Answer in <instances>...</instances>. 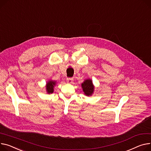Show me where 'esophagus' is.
<instances>
[{
	"label": "esophagus",
	"mask_w": 151,
	"mask_h": 151,
	"mask_svg": "<svg viewBox=\"0 0 151 151\" xmlns=\"http://www.w3.org/2000/svg\"><path fill=\"white\" fill-rule=\"evenodd\" d=\"M73 81V78H67V82L68 83H72Z\"/></svg>",
	"instance_id": "34e87169"
}]
</instances>
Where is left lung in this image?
Returning <instances> with one entry per match:
<instances>
[{
    "label": "left lung",
    "mask_w": 151,
    "mask_h": 151,
    "mask_svg": "<svg viewBox=\"0 0 151 151\" xmlns=\"http://www.w3.org/2000/svg\"><path fill=\"white\" fill-rule=\"evenodd\" d=\"M83 90L87 96L91 95L93 93L94 87L92 84V81L90 79H87L82 84Z\"/></svg>",
    "instance_id": "left-lung-1"
}]
</instances>
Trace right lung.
I'll list each match as a JSON object with an SVG mask.
<instances>
[{
  "label": "right lung",
  "instance_id": "1",
  "mask_svg": "<svg viewBox=\"0 0 151 151\" xmlns=\"http://www.w3.org/2000/svg\"><path fill=\"white\" fill-rule=\"evenodd\" d=\"M55 85V82L54 81H49V83H47L46 88H47V91L48 93H52L53 92V87Z\"/></svg>",
  "mask_w": 151,
  "mask_h": 151
}]
</instances>
